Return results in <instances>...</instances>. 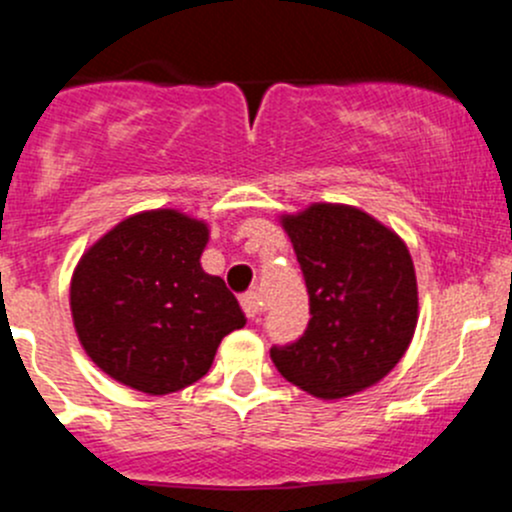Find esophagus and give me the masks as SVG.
<instances>
[{"instance_id":"esophagus-1","label":"esophagus","mask_w":512,"mask_h":512,"mask_svg":"<svg viewBox=\"0 0 512 512\" xmlns=\"http://www.w3.org/2000/svg\"><path fill=\"white\" fill-rule=\"evenodd\" d=\"M239 301H241V308H244L246 318H251V321H256V318L261 316V298H258L256 291L244 293V296H241Z\"/></svg>"}]
</instances>
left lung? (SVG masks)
<instances>
[{
  "instance_id": "left-lung-1",
  "label": "left lung",
  "mask_w": 512,
  "mask_h": 512,
  "mask_svg": "<svg viewBox=\"0 0 512 512\" xmlns=\"http://www.w3.org/2000/svg\"><path fill=\"white\" fill-rule=\"evenodd\" d=\"M308 291L311 321L298 341L271 348L288 383L316 398H346L381 381L408 351L418 286L406 244L361 209L313 204L283 216Z\"/></svg>"
}]
</instances>
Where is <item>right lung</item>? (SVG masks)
Returning a JSON list of instances; mask_svg holds the SVG:
<instances>
[{
    "label": "right lung",
    "instance_id": "1",
    "mask_svg": "<svg viewBox=\"0 0 512 512\" xmlns=\"http://www.w3.org/2000/svg\"><path fill=\"white\" fill-rule=\"evenodd\" d=\"M204 221L174 209L129 216L82 256L72 316L91 361L149 396L181 391L209 373L221 338L244 328L239 301L199 258Z\"/></svg>",
    "mask_w": 512,
    "mask_h": 512
}]
</instances>
